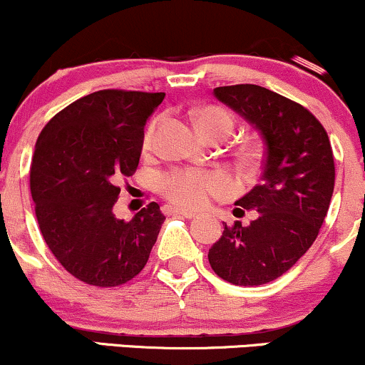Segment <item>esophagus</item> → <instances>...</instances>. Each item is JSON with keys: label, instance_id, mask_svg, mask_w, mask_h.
I'll return each mask as SVG.
<instances>
[{"label": "esophagus", "instance_id": "1", "mask_svg": "<svg viewBox=\"0 0 365 365\" xmlns=\"http://www.w3.org/2000/svg\"><path fill=\"white\" fill-rule=\"evenodd\" d=\"M170 212L175 213V215H181L184 218H195L196 217V213L191 212V210H184V208H178V207L170 208Z\"/></svg>", "mask_w": 365, "mask_h": 365}]
</instances>
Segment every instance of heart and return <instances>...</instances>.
<instances>
[{
    "label": "heart",
    "instance_id": "b5f03b06",
    "mask_svg": "<svg viewBox=\"0 0 365 365\" xmlns=\"http://www.w3.org/2000/svg\"><path fill=\"white\" fill-rule=\"evenodd\" d=\"M160 119L148 124L141 140V150L148 153L155 145V135ZM196 124L205 138L227 136L232 131L234 119L220 107L208 106L196 110ZM160 191L167 200L182 208L196 210L207 205L213 196H225L232 190L229 175L224 173H200V170H175L160 178Z\"/></svg>",
    "mask_w": 365,
    "mask_h": 365
}]
</instances>
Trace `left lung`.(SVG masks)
<instances>
[{"label":"left lung","instance_id":"left-lung-1","mask_svg":"<svg viewBox=\"0 0 365 365\" xmlns=\"http://www.w3.org/2000/svg\"><path fill=\"white\" fill-rule=\"evenodd\" d=\"M213 96L258 128L267 152L263 181L234 210L235 217L242 207L258 215L246 227L225 224L208 251L210 267L229 284L264 285L289 272L318 237L335 187L331 143L311 110L259 85L217 87Z\"/></svg>","mask_w":365,"mask_h":365}]
</instances>
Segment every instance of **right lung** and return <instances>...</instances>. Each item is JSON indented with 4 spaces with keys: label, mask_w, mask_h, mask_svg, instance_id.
<instances>
[{
    "label": "right lung",
    "mask_w": 365,
    "mask_h": 365,
    "mask_svg": "<svg viewBox=\"0 0 365 365\" xmlns=\"http://www.w3.org/2000/svg\"><path fill=\"white\" fill-rule=\"evenodd\" d=\"M165 93L98 90L64 107L38 135L30 195L42 237L70 275L118 287L147 264L165 217L152 201L130 222L113 213L135 174L143 126Z\"/></svg>",
    "instance_id": "obj_1"
}]
</instances>
